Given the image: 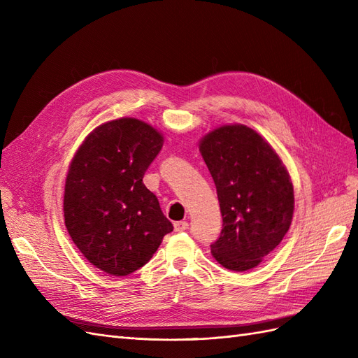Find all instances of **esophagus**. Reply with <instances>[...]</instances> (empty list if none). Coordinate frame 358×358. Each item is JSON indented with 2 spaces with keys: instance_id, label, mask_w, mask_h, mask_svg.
<instances>
[{
  "instance_id": "1",
  "label": "esophagus",
  "mask_w": 358,
  "mask_h": 358,
  "mask_svg": "<svg viewBox=\"0 0 358 358\" xmlns=\"http://www.w3.org/2000/svg\"><path fill=\"white\" fill-rule=\"evenodd\" d=\"M188 230V222L187 221H178L175 222V231L180 233V231H185Z\"/></svg>"
}]
</instances>
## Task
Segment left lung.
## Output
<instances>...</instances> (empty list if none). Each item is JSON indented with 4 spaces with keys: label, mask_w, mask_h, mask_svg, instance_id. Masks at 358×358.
<instances>
[{
    "label": "left lung",
    "mask_w": 358,
    "mask_h": 358,
    "mask_svg": "<svg viewBox=\"0 0 358 358\" xmlns=\"http://www.w3.org/2000/svg\"><path fill=\"white\" fill-rule=\"evenodd\" d=\"M200 152L222 215L212 255L234 272L254 268L282 242L291 225L294 189L288 171L273 148L246 125L213 129L201 138Z\"/></svg>",
    "instance_id": "left-lung-1"
}]
</instances>
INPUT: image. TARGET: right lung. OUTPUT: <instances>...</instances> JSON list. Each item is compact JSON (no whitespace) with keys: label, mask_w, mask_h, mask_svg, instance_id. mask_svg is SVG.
I'll return each mask as SVG.
<instances>
[{"label":"right lung","mask_w":358,"mask_h":358,"mask_svg":"<svg viewBox=\"0 0 358 358\" xmlns=\"http://www.w3.org/2000/svg\"><path fill=\"white\" fill-rule=\"evenodd\" d=\"M162 136L134 117L96 127L71 159L64 218L74 245L113 276L143 267L173 231L158 199L143 183Z\"/></svg>","instance_id":"add662e5"}]
</instances>
